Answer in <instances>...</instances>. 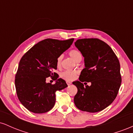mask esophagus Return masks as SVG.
<instances>
[{"label": "esophagus", "mask_w": 133, "mask_h": 133, "mask_svg": "<svg viewBox=\"0 0 133 133\" xmlns=\"http://www.w3.org/2000/svg\"><path fill=\"white\" fill-rule=\"evenodd\" d=\"M66 83H67V84L68 85V86H69V85H71V82H70V81H66Z\"/></svg>", "instance_id": "esophagus-1"}]
</instances>
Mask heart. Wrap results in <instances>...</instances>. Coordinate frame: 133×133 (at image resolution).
<instances>
[{
	"label": "heart",
	"instance_id": "obj_1",
	"mask_svg": "<svg viewBox=\"0 0 133 133\" xmlns=\"http://www.w3.org/2000/svg\"><path fill=\"white\" fill-rule=\"evenodd\" d=\"M69 54L71 57L76 61V62L81 61L82 59V54L77 49H72L69 51ZM62 56H59L57 57V61H56V65L58 68H61L62 65ZM77 74V72L76 71H65L62 72L61 73V77L63 79H66L68 81H71L74 79L76 77V76Z\"/></svg>",
	"mask_w": 133,
	"mask_h": 133
}]
</instances>
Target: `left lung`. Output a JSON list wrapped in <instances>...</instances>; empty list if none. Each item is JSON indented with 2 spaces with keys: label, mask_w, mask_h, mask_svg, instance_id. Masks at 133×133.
Instances as JSON below:
<instances>
[{
  "label": "left lung",
  "mask_w": 133,
  "mask_h": 133,
  "mask_svg": "<svg viewBox=\"0 0 133 133\" xmlns=\"http://www.w3.org/2000/svg\"><path fill=\"white\" fill-rule=\"evenodd\" d=\"M75 45L84 57L85 68L79 81L72 82L77 88L74 104L82 111L99 112L109 106L118 93L121 84L119 61L110 46L100 39H78ZM84 81L91 85L84 87L81 82Z\"/></svg>",
  "instance_id": "obj_1"
}]
</instances>
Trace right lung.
<instances>
[{
	"mask_svg": "<svg viewBox=\"0 0 133 133\" xmlns=\"http://www.w3.org/2000/svg\"><path fill=\"white\" fill-rule=\"evenodd\" d=\"M74 39L65 41L46 39L30 49L21 58L16 74L17 95L21 104L30 112L41 114L50 111L56 103V92L68 86L59 75L56 61L70 47ZM54 75V77L52 76ZM56 81L47 83V77Z\"/></svg>",
	"mask_w": 133,
	"mask_h": 133,
	"instance_id": "right-lung-1",
	"label": "right lung"
}]
</instances>
